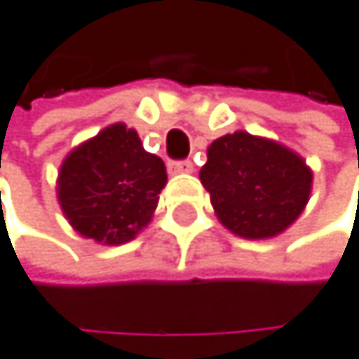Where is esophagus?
<instances>
[{
    "label": "esophagus",
    "mask_w": 359,
    "mask_h": 359,
    "mask_svg": "<svg viewBox=\"0 0 359 359\" xmlns=\"http://www.w3.org/2000/svg\"><path fill=\"white\" fill-rule=\"evenodd\" d=\"M168 173H170V175L193 173V162H191V160H170V162H168Z\"/></svg>",
    "instance_id": "1"
}]
</instances>
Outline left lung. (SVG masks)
<instances>
[{"label":"left lung","instance_id":"obj_1","mask_svg":"<svg viewBox=\"0 0 359 359\" xmlns=\"http://www.w3.org/2000/svg\"><path fill=\"white\" fill-rule=\"evenodd\" d=\"M199 180L228 230L267 239L292 226L311 193V170L294 151L234 131L208 147Z\"/></svg>","mask_w":359,"mask_h":359}]
</instances>
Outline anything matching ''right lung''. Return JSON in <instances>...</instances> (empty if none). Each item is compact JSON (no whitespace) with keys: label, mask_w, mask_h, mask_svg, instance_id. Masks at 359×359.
Here are the masks:
<instances>
[{"label":"right lung","mask_w":359,"mask_h":359,"mask_svg":"<svg viewBox=\"0 0 359 359\" xmlns=\"http://www.w3.org/2000/svg\"><path fill=\"white\" fill-rule=\"evenodd\" d=\"M166 168L125 125H111L65 158L59 201L83 237L118 245L131 241L158 206Z\"/></svg>","instance_id":"right-lung-1"}]
</instances>
